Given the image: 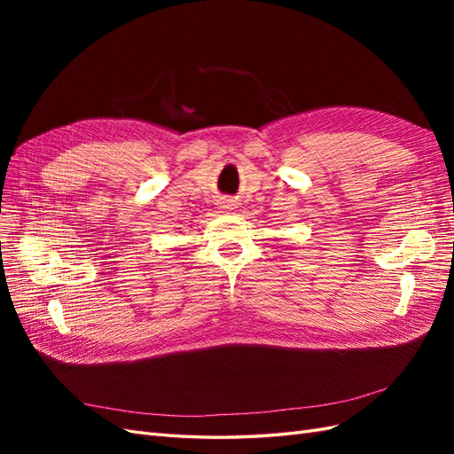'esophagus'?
I'll return each instance as SVG.
<instances>
[{"mask_svg": "<svg viewBox=\"0 0 454 454\" xmlns=\"http://www.w3.org/2000/svg\"><path fill=\"white\" fill-rule=\"evenodd\" d=\"M219 208L222 210H235V202L232 200H229V199H223V200H219Z\"/></svg>", "mask_w": 454, "mask_h": 454, "instance_id": "obj_1", "label": "esophagus"}]
</instances>
